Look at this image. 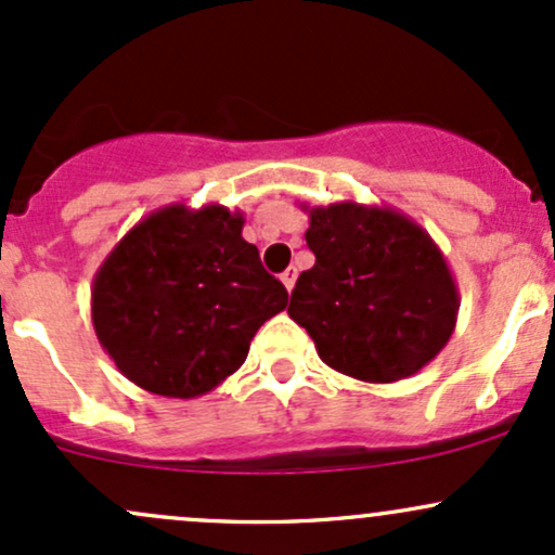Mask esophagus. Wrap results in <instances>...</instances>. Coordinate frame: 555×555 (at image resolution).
<instances>
[{
	"instance_id": "34e87169",
	"label": "esophagus",
	"mask_w": 555,
	"mask_h": 555,
	"mask_svg": "<svg viewBox=\"0 0 555 555\" xmlns=\"http://www.w3.org/2000/svg\"><path fill=\"white\" fill-rule=\"evenodd\" d=\"M295 282H297V269H295V266H289V269L282 273V284L286 286V292H292Z\"/></svg>"
}]
</instances>
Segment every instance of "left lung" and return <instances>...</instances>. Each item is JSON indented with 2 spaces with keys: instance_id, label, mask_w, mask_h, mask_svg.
<instances>
[{
  "instance_id": "8db88e82",
  "label": "left lung",
  "mask_w": 555,
  "mask_h": 555,
  "mask_svg": "<svg viewBox=\"0 0 555 555\" xmlns=\"http://www.w3.org/2000/svg\"><path fill=\"white\" fill-rule=\"evenodd\" d=\"M315 266L299 273L289 318L328 367L365 384L410 378L446 347L460 289L441 247L388 206H302Z\"/></svg>"
}]
</instances>
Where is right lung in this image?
<instances>
[{
    "instance_id": "1",
    "label": "right lung",
    "mask_w": 555,
    "mask_h": 555,
    "mask_svg": "<svg viewBox=\"0 0 555 555\" xmlns=\"http://www.w3.org/2000/svg\"><path fill=\"white\" fill-rule=\"evenodd\" d=\"M240 211L158 208L104 258L91 286L101 347L127 380L195 399L245 362L253 336L286 308L284 284L242 237Z\"/></svg>"
}]
</instances>
